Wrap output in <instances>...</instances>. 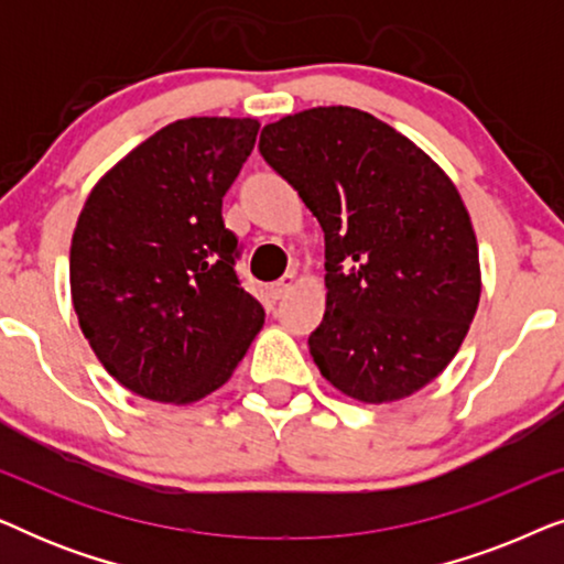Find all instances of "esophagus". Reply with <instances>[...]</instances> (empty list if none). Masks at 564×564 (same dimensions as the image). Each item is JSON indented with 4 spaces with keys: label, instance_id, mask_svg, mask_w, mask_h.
Returning <instances> with one entry per match:
<instances>
[{
    "label": "esophagus",
    "instance_id": "obj_1",
    "mask_svg": "<svg viewBox=\"0 0 564 564\" xmlns=\"http://www.w3.org/2000/svg\"><path fill=\"white\" fill-rule=\"evenodd\" d=\"M292 282H295V274H282L280 280H276L274 284H272V297L274 300H282L284 295H288V290L292 288Z\"/></svg>",
    "mask_w": 564,
    "mask_h": 564
}]
</instances>
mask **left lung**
Returning <instances> with one entry per match:
<instances>
[{"label": "left lung", "mask_w": 564, "mask_h": 564, "mask_svg": "<svg viewBox=\"0 0 564 564\" xmlns=\"http://www.w3.org/2000/svg\"><path fill=\"white\" fill-rule=\"evenodd\" d=\"M259 151L326 236V315L307 338L346 395L390 403L457 354L480 300L473 223L419 145L354 107L261 130Z\"/></svg>", "instance_id": "obj_1"}]
</instances>
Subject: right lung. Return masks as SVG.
I'll return each mask as SVG.
<instances>
[{
  "instance_id": "add662e5",
  "label": "right lung",
  "mask_w": 564,
  "mask_h": 564,
  "mask_svg": "<svg viewBox=\"0 0 564 564\" xmlns=\"http://www.w3.org/2000/svg\"><path fill=\"white\" fill-rule=\"evenodd\" d=\"M251 118L161 128L110 169L72 238V297L97 359L135 395L195 403L264 323L223 223V197L257 143Z\"/></svg>"
}]
</instances>
